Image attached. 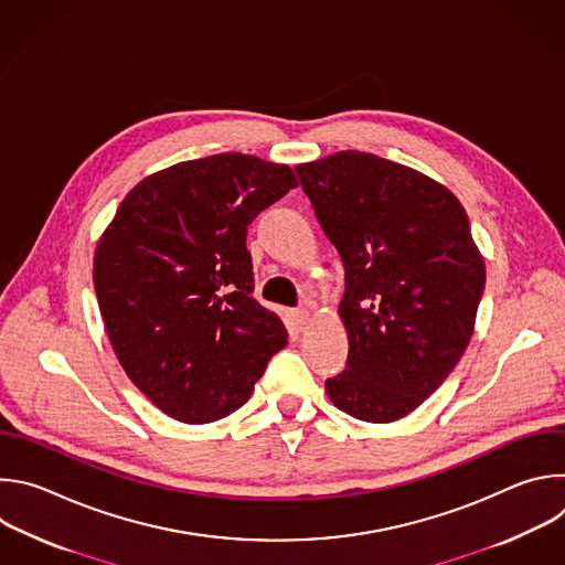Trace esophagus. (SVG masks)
<instances>
[{
	"label": "esophagus",
	"instance_id": "obj_1",
	"mask_svg": "<svg viewBox=\"0 0 565 565\" xmlns=\"http://www.w3.org/2000/svg\"><path fill=\"white\" fill-rule=\"evenodd\" d=\"M288 321H290V327H292V329L303 331V329L308 327V310H303V308L290 310V312H288Z\"/></svg>",
	"mask_w": 565,
	"mask_h": 565
}]
</instances>
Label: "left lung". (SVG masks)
<instances>
[{
  "mask_svg": "<svg viewBox=\"0 0 565 565\" xmlns=\"http://www.w3.org/2000/svg\"><path fill=\"white\" fill-rule=\"evenodd\" d=\"M295 172L347 270L349 358L327 393L358 420L405 418L473 333L486 262L469 218L443 183L375 153L338 151Z\"/></svg>",
  "mask_w": 565,
  "mask_h": 565,
  "instance_id": "left-lung-1",
  "label": "left lung"
}]
</instances>
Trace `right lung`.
Segmentation results:
<instances>
[{"label":"right lung","mask_w":565,"mask_h":565,"mask_svg":"<svg viewBox=\"0 0 565 565\" xmlns=\"http://www.w3.org/2000/svg\"><path fill=\"white\" fill-rule=\"evenodd\" d=\"M297 188L250 153L185 160L142 179L94 255V286L129 380L174 420L205 425L246 405L288 342L253 297L246 230Z\"/></svg>","instance_id":"obj_1"}]
</instances>
